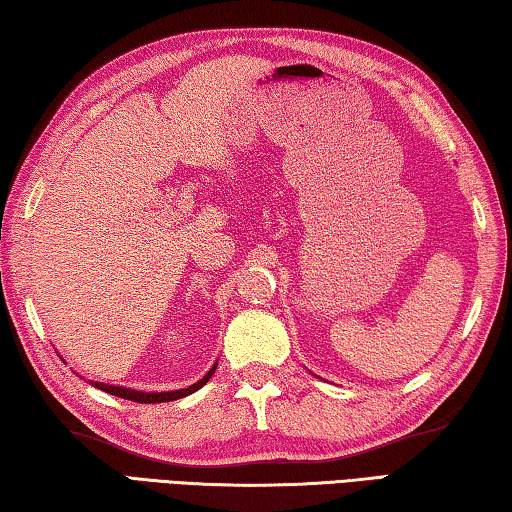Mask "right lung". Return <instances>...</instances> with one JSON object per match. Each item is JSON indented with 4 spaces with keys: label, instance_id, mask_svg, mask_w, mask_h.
I'll list each match as a JSON object with an SVG mask.
<instances>
[{
    "label": "right lung",
    "instance_id": "add662e5",
    "mask_svg": "<svg viewBox=\"0 0 512 512\" xmlns=\"http://www.w3.org/2000/svg\"><path fill=\"white\" fill-rule=\"evenodd\" d=\"M216 370V363L214 366L205 372L203 379H198L196 384L187 386V388H180V391H160V393H144V391H135V388H126V386H112V384H103V381H90L94 388H99L103 393H110L115 397H124V400H131V402H140V404H158V402H173V400H180V397H187L196 393L198 388H203L207 381L212 379Z\"/></svg>",
    "mask_w": 512,
    "mask_h": 512
}]
</instances>
